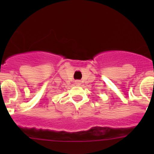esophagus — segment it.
Returning a JSON list of instances; mask_svg holds the SVG:
<instances>
[{"label":"esophagus","instance_id":"34e87169","mask_svg":"<svg viewBox=\"0 0 154 154\" xmlns=\"http://www.w3.org/2000/svg\"><path fill=\"white\" fill-rule=\"evenodd\" d=\"M75 85H80L81 84V81L80 80H76L75 82Z\"/></svg>","mask_w":154,"mask_h":154}]
</instances>
